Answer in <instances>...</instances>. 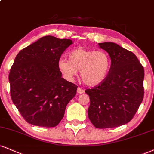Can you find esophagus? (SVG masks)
Here are the masks:
<instances>
[{
	"label": "esophagus",
	"mask_w": 154,
	"mask_h": 154,
	"mask_svg": "<svg viewBox=\"0 0 154 154\" xmlns=\"http://www.w3.org/2000/svg\"><path fill=\"white\" fill-rule=\"evenodd\" d=\"M85 92V91L83 90V89H82V88H78V89H77V93L78 94H83V93H84Z\"/></svg>",
	"instance_id": "1"
}]
</instances>
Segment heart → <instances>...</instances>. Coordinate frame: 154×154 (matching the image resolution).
Wrapping results in <instances>:
<instances>
[{"instance_id": "b5f03b06", "label": "heart", "mask_w": 154, "mask_h": 154, "mask_svg": "<svg viewBox=\"0 0 154 154\" xmlns=\"http://www.w3.org/2000/svg\"><path fill=\"white\" fill-rule=\"evenodd\" d=\"M68 60L62 58L58 68L68 81H73L80 71L83 82L88 86H96L106 80L111 71V58L104 51L77 48L68 53Z\"/></svg>"}]
</instances>
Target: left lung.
Listing matches in <instances>:
<instances>
[{
    "mask_svg": "<svg viewBox=\"0 0 154 154\" xmlns=\"http://www.w3.org/2000/svg\"><path fill=\"white\" fill-rule=\"evenodd\" d=\"M111 58L110 73L103 83L87 89L88 116L98 128H115L133 119L143 98L144 69L135 55L112 42L98 43Z\"/></svg>",
    "mask_w": 154,
    "mask_h": 154,
    "instance_id": "8db88e82",
    "label": "left lung"
}]
</instances>
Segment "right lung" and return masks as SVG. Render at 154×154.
<instances>
[{"mask_svg":"<svg viewBox=\"0 0 154 154\" xmlns=\"http://www.w3.org/2000/svg\"><path fill=\"white\" fill-rule=\"evenodd\" d=\"M70 39L41 38L18 53L9 73L11 96L23 119L41 127L56 126L78 86L61 77L58 63Z\"/></svg>","mask_w":154,"mask_h":154,"instance_id":"obj_1","label":"right lung"}]
</instances>
